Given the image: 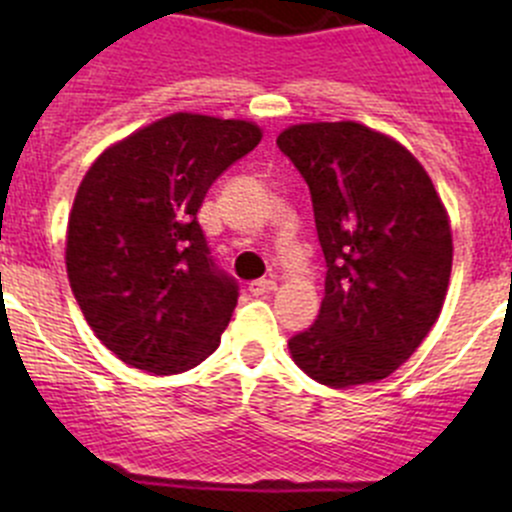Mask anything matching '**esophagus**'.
<instances>
[{
    "instance_id": "1",
    "label": "esophagus",
    "mask_w": 512,
    "mask_h": 512,
    "mask_svg": "<svg viewBox=\"0 0 512 512\" xmlns=\"http://www.w3.org/2000/svg\"><path fill=\"white\" fill-rule=\"evenodd\" d=\"M277 289V282L275 280H255L250 282V292L255 294V297H260V294H270Z\"/></svg>"
}]
</instances>
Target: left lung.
<instances>
[{"label":"left lung","mask_w":512,"mask_h":512,"mask_svg":"<svg viewBox=\"0 0 512 512\" xmlns=\"http://www.w3.org/2000/svg\"><path fill=\"white\" fill-rule=\"evenodd\" d=\"M312 195L327 260L324 299L289 339L299 369L334 389L394 374L426 339L451 277L448 215L401 143L354 121L280 133Z\"/></svg>","instance_id":"8db88e82"}]
</instances>
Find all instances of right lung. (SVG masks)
I'll use <instances>...</instances> for the list:
<instances>
[{"label": "right lung", "mask_w": 512, "mask_h": 512, "mask_svg": "<svg viewBox=\"0 0 512 512\" xmlns=\"http://www.w3.org/2000/svg\"><path fill=\"white\" fill-rule=\"evenodd\" d=\"M260 138L255 123L173 113L108 148L81 180L69 282L96 337L128 366L180 374L218 349L240 287L213 260L198 210Z\"/></svg>", "instance_id": "obj_1"}]
</instances>
